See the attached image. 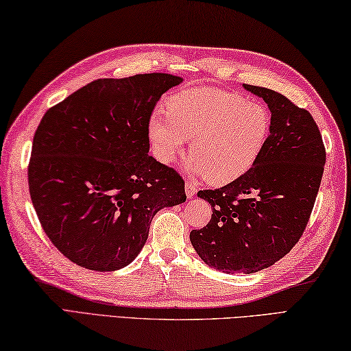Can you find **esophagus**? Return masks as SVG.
Wrapping results in <instances>:
<instances>
[{
    "mask_svg": "<svg viewBox=\"0 0 351 351\" xmlns=\"http://www.w3.org/2000/svg\"><path fill=\"white\" fill-rule=\"evenodd\" d=\"M196 191H197L196 187H195V185H193L190 181L185 182V195H187L189 199H191L193 196H195Z\"/></svg>",
    "mask_w": 351,
    "mask_h": 351,
    "instance_id": "esophagus-1",
    "label": "esophagus"
}]
</instances>
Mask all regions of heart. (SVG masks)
I'll return each mask as SVG.
<instances>
[{"instance_id":"heart-1","label":"heart","mask_w":351,"mask_h":351,"mask_svg":"<svg viewBox=\"0 0 351 351\" xmlns=\"http://www.w3.org/2000/svg\"><path fill=\"white\" fill-rule=\"evenodd\" d=\"M265 106L213 87L185 88L170 96L166 114L149 119L155 158L170 164L190 140L189 169L208 182L228 184L247 171L270 136Z\"/></svg>"}]
</instances>
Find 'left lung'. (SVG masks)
<instances>
[{"label": "left lung", "instance_id": "left-lung-1", "mask_svg": "<svg viewBox=\"0 0 351 351\" xmlns=\"http://www.w3.org/2000/svg\"><path fill=\"white\" fill-rule=\"evenodd\" d=\"M271 113L270 136L244 175L217 190L208 225L190 232L206 265L223 273H256L283 258L300 240L322 184L326 151L311 113L265 87L243 84Z\"/></svg>", "mask_w": 351, "mask_h": 351}]
</instances>
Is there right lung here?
Returning a JSON list of instances; mask_svg holds the SVG:
<instances>
[{
  "mask_svg": "<svg viewBox=\"0 0 351 351\" xmlns=\"http://www.w3.org/2000/svg\"><path fill=\"white\" fill-rule=\"evenodd\" d=\"M182 81L160 72L96 80L42 117L29 196L45 234L73 264L121 270L143 249L154 215L187 199L182 178L147 154L156 102Z\"/></svg>",
  "mask_w": 351,
  "mask_h": 351,
  "instance_id": "right-lung-1",
  "label": "right lung"
}]
</instances>
